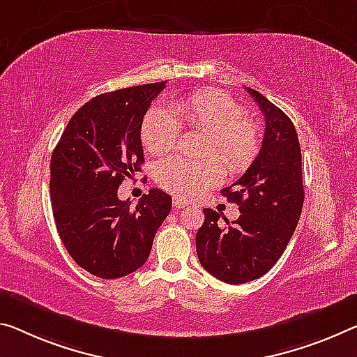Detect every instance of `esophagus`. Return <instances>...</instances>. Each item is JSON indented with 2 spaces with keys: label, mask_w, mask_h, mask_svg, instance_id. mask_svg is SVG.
Returning a JSON list of instances; mask_svg holds the SVG:
<instances>
[{
  "label": "esophagus",
  "mask_w": 357,
  "mask_h": 357,
  "mask_svg": "<svg viewBox=\"0 0 357 357\" xmlns=\"http://www.w3.org/2000/svg\"><path fill=\"white\" fill-rule=\"evenodd\" d=\"M186 206H188V202L178 199V197H174V209H175V211L183 209V207H186Z\"/></svg>",
  "instance_id": "1"
}]
</instances>
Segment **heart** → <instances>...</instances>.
Returning <instances> with one entry per match:
<instances>
[{
	"mask_svg": "<svg viewBox=\"0 0 357 357\" xmlns=\"http://www.w3.org/2000/svg\"><path fill=\"white\" fill-rule=\"evenodd\" d=\"M177 118L164 108H153L142 123L140 139L145 150L162 156L178 144L182 126L211 134L206 155H217L231 172H244L260 151V130L245 118L244 108L233 97L217 89H201L172 103ZM223 177L215 158L191 161L169 158L158 162L156 183L175 196L193 199Z\"/></svg>",
	"mask_w": 357,
	"mask_h": 357,
	"instance_id": "obj_1",
	"label": "heart"
}]
</instances>
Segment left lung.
I'll use <instances>...</instances> for the list:
<instances>
[{
	"label": "left lung",
	"mask_w": 357,
	"mask_h": 357,
	"mask_svg": "<svg viewBox=\"0 0 357 357\" xmlns=\"http://www.w3.org/2000/svg\"><path fill=\"white\" fill-rule=\"evenodd\" d=\"M265 116L259 156L239 180L222 190L239 206L238 220L218 225L220 215L204 209L196 233L197 259L206 271L227 284L259 279L284 254L303 207L301 150L294 123L259 91L245 87Z\"/></svg>",
	"instance_id": "left-lung-1"
}]
</instances>
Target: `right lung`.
<instances>
[{"instance_id": "add662e5", "label": "right lung", "mask_w": 357, "mask_h": 357, "mask_svg": "<svg viewBox=\"0 0 357 357\" xmlns=\"http://www.w3.org/2000/svg\"><path fill=\"white\" fill-rule=\"evenodd\" d=\"M166 81L107 92L73 114L51 158V201L60 239L78 265L102 279L134 273L172 207L158 188L134 209L118 197L126 177L140 171V129Z\"/></svg>"}]
</instances>
